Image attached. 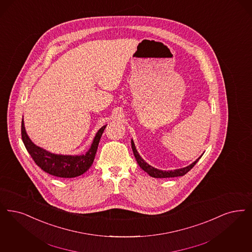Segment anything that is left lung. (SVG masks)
I'll return each mask as SVG.
<instances>
[{
    "mask_svg": "<svg viewBox=\"0 0 252 252\" xmlns=\"http://www.w3.org/2000/svg\"><path fill=\"white\" fill-rule=\"evenodd\" d=\"M131 147H132V150H133V154H134V157L136 158V160L138 162V164L140 165L141 169L144 171H146L150 176L152 177H155V178H169V177H177V176H183L185 175L187 172L191 170L192 168L196 165V163L199 161V159L201 158V157L196 160L195 162H193L192 164H190L189 166L186 167V168H183V169H179V170H174V171H160V170H158V169H155L154 167L150 166L149 164H147L146 162L144 161L141 158V156L139 155V153L136 150V147H135V144L133 141H131Z\"/></svg>",
    "mask_w": 252,
    "mask_h": 252,
    "instance_id": "8db88e82",
    "label": "left lung"
}]
</instances>
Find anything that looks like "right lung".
Returning <instances> with one entry per match:
<instances>
[{"label": "right lung", "instance_id": "1", "mask_svg": "<svg viewBox=\"0 0 252 252\" xmlns=\"http://www.w3.org/2000/svg\"><path fill=\"white\" fill-rule=\"evenodd\" d=\"M105 127L106 126H102L98 130L92 143L90 150L82 156L54 155L34 145L25 131L23 119L21 121V139L32 158L41 170L53 176L73 178L80 176L89 170L94 159L98 143Z\"/></svg>", "mask_w": 252, "mask_h": 252}]
</instances>
